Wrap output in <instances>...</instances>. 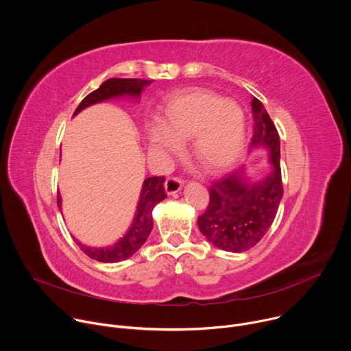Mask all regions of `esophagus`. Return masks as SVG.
Returning a JSON list of instances; mask_svg holds the SVG:
<instances>
[{
  "instance_id": "esophagus-1",
  "label": "esophagus",
  "mask_w": 351,
  "mask_h": 351,
  "mask_svg": "<svg viewBox=\"0 0 351 351\" xmlns=\"http://www.w3.org/2000/svg\"><path fill=\"white\" fill-rule=\"evenodd\" d=\"M182 186H183V182L179 178L172 176V178H168L165 182V191H167V194L172 195V194L178 193L182 189Z\"/></svg>"
}]
</instances>
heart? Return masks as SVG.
<instances>
[{
  "mask_svg": "<svg viewBox=\"0 0 351 351\" xmlns=\"http://www.w3.org/2000/svg\"><path fill=\"white\" fill-rule=\"evenodd\" d=\"M193 157L211 172L230 168L245 145V115L232 99L207 90H191L171 99L164 123L153 125L148 140L165 153H178L193 137Z\"/></svg>",
  "mask_w": 351,
  "mask_h": 351,
  "instance_id": "heart-1",
  "label": "heart"
}]
</instances>
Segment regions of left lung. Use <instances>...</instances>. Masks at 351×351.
<instances>
[{"label":"left lung","mask_w":351,"mask_h":351,"mask_svg":"<svg viewBox=\"0 0 351 351\" xmlns=\"http://www.w3.org/2000/svg\"><path fill=\"white\" fill-rule=\"evenodd\" d=\"M254 136L250 153L265 149L268 172L253 179L247 165L215 180L210 187V204L198 217V229L215 247L241 253L254 247L269 230L283 197L280 175V141L278 130L263 103L252 101Z\"/></svg>","instance_id":"1"}]
</instances>
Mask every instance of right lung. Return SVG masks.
Instances as JSON below:
<instances>
[{
	"instance_id": "right-lung-1",
	"label": "right lung",
	"mask_w": 351,
	"mask_h": 351,
	"mask_svg": "<svg viewBox=\"0 0 351 351\" xmlns=\"http://www.w3.org/2000/svg\"><path fill=\"white\" fill-rule=\"evenodd\" d=\"M153 83V80L144 79H108L97 90L90 93L83 98V101L76 108L73 117L79 112L98 103L108 101V99L117 98H130L133 101H138L143 90ZM164 176H153L147 178L143 182L140 197L137 202L136 213L133 221L126 230V233L119 237L114 244L103 245V247H93L83 244L77 239H75L76 244L80 247L82 252L87 254L90 258L97 260L99 263H119L130 258L137 250L145 243L147 237L153 230V210L154 207L167 198V193L164 189ZM58 208L62 214V198L58 193L57 197Z\"/></svg>"
}]
</instances>
